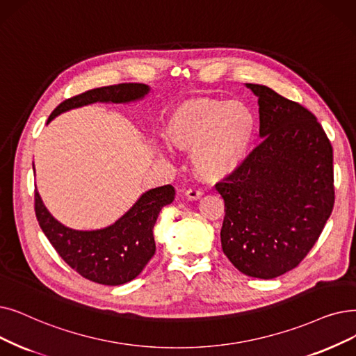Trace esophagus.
<instances>
[{"instance_id":"esophagus-1","label":"esophagus","mask_w":356,"mask_h":356,"mask_svg":"<svg viewBox=\"0 0 356 356\" xmlns=\"http://www.w3.org/2000/svg\"><path fill=\"white\" fill-rule=\"evenodd\" d=\"M184 195H186V197L191 200H197V199H200V196H202V191L197 188H191L186 191V193Z\"/></svg>"}]
</instances>
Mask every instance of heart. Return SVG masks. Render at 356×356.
<instances>
[{
  "instance_id": "heart-1",
  "label": "heart",
  "mask_w": 356,
  "mask_h": 356,
  "mask_svg": "<svg viewBox=\"0 0 356 356\" xmlns=\"http://www.w3.org/2000/svg\"><path fill=\"white\" fill-rule=\"evenodd\" d=\"M256 131L252 111L241 102L193 99L168 116L164 135L179 149L192 151L196 173L220 180L241 165Z\"/></svg>"
}]
</instances>
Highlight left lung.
I'll return each instance as SVG.
<instances>
[{
	"label": "left lung",
	"instance_id": "8db88e82",
	"mask_svg": "<svg viewBox=\"0 0 356 356\" xmlns=\"http://www.w3.org/2000/svg\"><path fill=\"white\" fill-rule=\"evenodd\" d=\"M264 138L215 188L225 202L224 254L247 276L272 280L313 249L334 205L333 148L317 118L266 86L247 84Z\"/></svg>",
	"mask_w": 356,
	"mask_h": 356
}]
</instances>
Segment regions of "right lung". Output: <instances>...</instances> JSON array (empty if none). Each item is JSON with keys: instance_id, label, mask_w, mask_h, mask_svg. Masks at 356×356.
Returning <instances> with one entry per match:
<instances>
[{"instance_id": "1", "label": "right lung", "mask_w": 356, "mask_h": 356, "mask_svg": "<svg viewBox=\"0 0 356 356\" xmlns=\"http://www.w3.org/2000/svg\"><path fill=\"white\" fill-rule=\"evenodd\" d=\"M148 91V86L140 83L92 88L64 100L48 123L74 107L96 102L127 103L144 97ZM175 195L172 184L151 189L113 225L97 231H75L59 224L44 208L38 191L35 212L44 236L71 269L88 281L116 286L135 280L156 253L152 229L161 208L172 204Z\"/></svg>"}]
</instances>
